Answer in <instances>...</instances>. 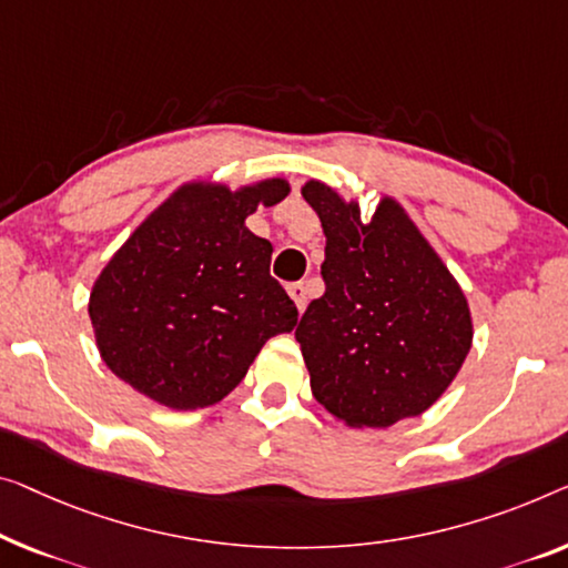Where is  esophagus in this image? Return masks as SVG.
Segmentation results:
<instances>
[{"mask_svg":"<svg viewBox=\"0 0 568 568\" xmlns=\"http://www.w3.org/2000/svg\"><path fill=\"white\" fill-rule=\"evenodd\" d=\"M287 295H291L293 303H295V306H298V311H301V313L306 311V298H308L306 285H303V283H293V285H287Z\"/></svg>","mask_w":568,"mask_h":568,"instance_id":"esophagus-1","label":"esophagus"}]
</instances>
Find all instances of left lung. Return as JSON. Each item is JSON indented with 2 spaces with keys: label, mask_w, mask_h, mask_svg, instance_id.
<instances>
[{
  "label": "left lung",
  "mask_w": 568,
  "mask_h": 568,
  "mask_svg": "<svg viewBox=\"0 0 568 568\" xmlns=\"http://www.w3.org/2000/svg\"><path fill=\"white\" fill-rule=\"evenodd\" d=\"M301 193L326 234V293L295 328L313 397L352 428L420 416L471 349L467 295L395 199L362 222L359 203L332 185Z\"/></svg>",
  "instance_id": "8db88e82"
}]
</instances>
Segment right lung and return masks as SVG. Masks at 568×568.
<instances>
[{
  "instance_id": "add662e5",
  "label": "right lung",
  "mask_w": 568,
  "mask_h": 568,
  "mask_svg": "<svg viewBox=\"0 0 568 568\" xmlns=\"http://www.w3.org/2000/svg\"><path fill=\"white\" fill-rule=\"evenodd\" d=\"M287 193L285 178L236 191L183 183L130 234L89 295L99 354L116 377L165 408H209L270 336L293 332L298 308L270 275L273 244L244 226Z\"/></svg>"
}]
</instances>
